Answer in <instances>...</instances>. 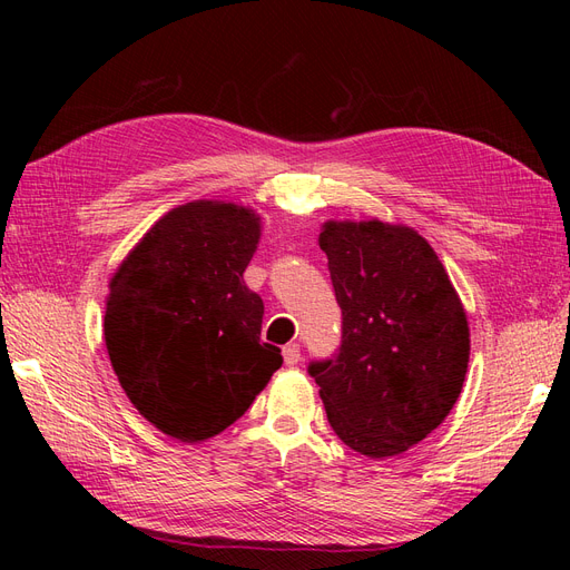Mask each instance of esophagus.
Listing matches in <instances>:
<instances>
[{
    "label": "esophagus",
    "instance_id": "34e87169",
    "mask_svg": "<svg viewBox=\"0 0 570 570\" xmlns=\"http://www.w3.org/2000/svg\"><path fill=\"white\" fill-rule=\"evenodd\" d=\"M283 358H285V364L287 366H297L299 361H302V350H299V344H285L283 347Z\"/></svg>",
    "mask_w": 570,
    "mask_h": 570
}]
</instances>
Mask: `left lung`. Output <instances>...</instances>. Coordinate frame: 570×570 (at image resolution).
<instances>
[{"label":"left lung","mask_w":570,"mask_h":570,"mask_svg":"<svg viewBox=\"0 0 570 570\" xmlns=\"http://www.w3.org/2000/svg\"><path fill=\"white\" fill-rule=\"evenodd\" d=\"M318 245L342 308V344L308 373L344 444L396 456L459 400L471 354L463 304L435 249L409 226L327 220Z\"/></svg>","instance_id":"8db88e82"}]
</instances>
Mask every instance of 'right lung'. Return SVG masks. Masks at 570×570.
<instances>
[{
	"instance_id": "obj_1",
	"label": "right lung",
	"mask_w": 570,
	"mask_h": 570,
	"mask_svg": "<svg viewBox=\"0 0 570 570\" xmlns=\"http://www.w3.org/2000/svg\"><path fill=\"white\" fill-rule=\"evenodd\" d=\"M262 237L249 206L197 199L170 209L116 268L105 342L132 406L180 442L223 433L283 356L262 342L264 302L243 273Z\"/></svg>"
}]
</instances>
